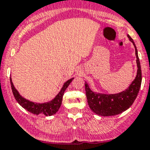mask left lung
I'll use <instances>...</instances> for the list:
<instances>
[{
	"label": "left lung",
	"mask_w": 150,
	"mask_h": 150,
	"mask_svg": "<svg viewBox=\"0 0 150 150\" xmlns=\"http://www.w3.org/2000/svg\"><path fill=\"white\" fill-rule=\"evenodd\" d=\"M127 37L135 46L138 67L136 76L127 89L115 94L99 93L91 91L88 84L85 82V92L88 105L93 112L99 115L111 116L122 113V112L129 108V107L133 104L140 90L142 76L140 61L138 56V51L133 40L129 35H127Z\"/></svg>",
	"instance_id": "obj_1"
}]
</instances>
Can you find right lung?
<instances>
[{"label": "right lung", "instance_id": "obj_1", "mask_svg": "<svg viewBox=\"0 0 150 150\" xmlns=\"http://www.w3.org/2000/svg\"><path fill=\"white\" fill-rule=\"evenodd\" d=\"M73 79L74 78L68 79L67 82H65L61 91L55 96L54 99L48 102H45V103H37V102H31L28 99H25L15 88L13 83H12V78H10V82H11V87H12L14 96L21 106H22L24 109L31 113L36 114V115H44L48 116V115H52L55 114L59 109L61 105H62V97H63L65 91L67 89L70 83L72 82Z\"/></svg>", "mask_w": 150, "mask_h": 150}]
</instances>
